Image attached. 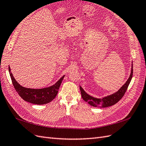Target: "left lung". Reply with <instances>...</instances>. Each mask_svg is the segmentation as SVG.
Returning <instances> with one entry per match:
<instances>
[{
    "instance_id": "obj_1",
    "label": "left lung",
    "mask_w": 146,
    "mask_h": 146,
    "mask_svg": "<svg viewBox=\"0 0 146 146\" xmlns=\"http://www.w3.org/2000/svg\"><path fill=\"white\" fill-rule=\"evenodd\" d=\"M132 76H133V66H132L131 67V74L129 79H128V80L126 82V83L124 84V85L121 88V89H119V90L116 92H115V93H114L110 96H108L107 97H105V98H104L103 99H97V98H93V97H92L90 95H88V94L86 93L85 91L83 90V88L81 86H80L82 98L85 102H88L90 105L93 106V107H110V106L116 104L122 98V97L125 93L128 87H129V85L131 80Z\"/></svg>"
}]
</instances>
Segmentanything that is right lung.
<instances>
[{
	"label": "right lung",
	"instance_id": "right-lung-1",
	"mask_svg": "<svg viewBox=\"0 0 146 146\" xmlns=\"http://www.w3.org/2000/svg\"><path fill=\"white\" fill-rule=\"evenodd\" d=\"M8 69H9V72L13 85L17 93L21 96V98L30 103L37 105L48 104L53 99H54L58 94L59 88L64 77L63 76L54 85L48 88L38 90L30 89V88H26L21 86L13 77L11 72L10 66Z\"/></svg>",
	"mask_w": 146,
	"mask_h": 146
}]
</instances>
